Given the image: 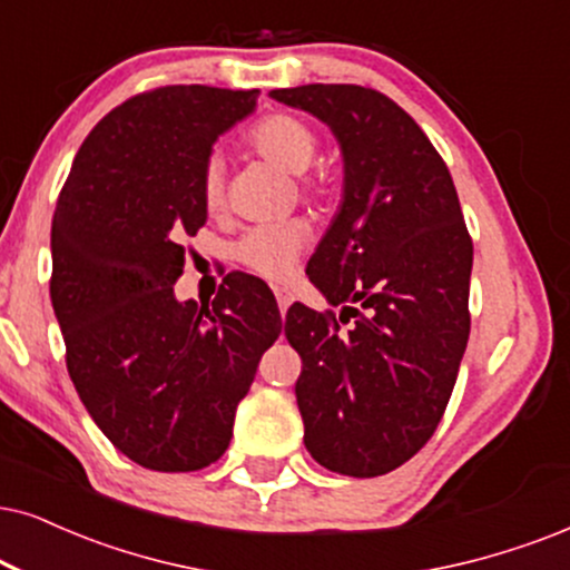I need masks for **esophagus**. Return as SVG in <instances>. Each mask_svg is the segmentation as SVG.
I'll use <instances>...</instances> for the list:
<instances>
[{
    "label": "esophagus",
    "mask_w": 570,
    "mask_h": 570,
    "mask_svg": "<svg viewBox=\"0 0 570 570\" xmlns=\"http://www.w3.org/2000/svg\"><path fill=\"white\" fill-rule=\"evenodd\" d=\"M273 294H276L278 309H281V315H284L286 309H289V305H292V292L289 289H273Z\"/></svg>",
    "instance_id": "1"
}]
</instances>
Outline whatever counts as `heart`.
<instances>
[{
	"mask_svg": "<svg viewBox=\"0 0 570 570\" xmlns=\"http://www.w3.org/2000/svg\"><path fill=\"white\" fill-rule=\"evenodd\" d=\"M247 144L257 155L276 163L278 168L292 173V176H302V173L313 168L321 149L318 134L305 120L289 112H273L257 120L249 128ZM307 189L321 191L323 186L318 181H307ZM202 199H205L207 210L213 213L220 210L223 202H226V160L218 153L207 157L205 168H202ZM307 244V223H268V226H257L242 236L239 244H236V261L265 278L284 281L297 268Z\"/></svg>",
	"mask_w": 570,
	"mask_h": 570,
	"instance_id": "b5f03b06",
	"label": "heart"
}]
</instances>
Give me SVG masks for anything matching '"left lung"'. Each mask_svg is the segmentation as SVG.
Listing matches in <instances>:
<instances>
[{"label":"left lung","instance_id":"obj_1","mask_svg":"<svg viewBox=\"0 0 570 570\" xmlns=\"http://www.w3.org/2000/svg\"><path fill=\"white\" fill-rule=\"evenodd\" d=\"M271 97L323 120L344 160L342 205L307 263L344 309L292 305L284 328L302 357L305 446L342 476H381L429 442L450 402L471 334L473 242L444 160L386 94L307 83Z\"/></svg>","mask_w":570,"mask_h":570}]
</instances>
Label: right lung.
<instances>
[{"label": "right lung", "instance_id": "obj_1", "mask_svg": "<svg viewBox=\"0 0 570 570\" xmlns=\"http://www.w3.org/2000/svg\"><path fill=\"white\" fill-rule=\"evenodd\" d=\"M257 94H136L86 136L57 199L49 294L70 381L102 434L149 471H199L226 452L281 334L252 278L228 273L210 307L173 294L184 239L207 220L202 168Z\"/></svg>", "mask_w": 570, "mask_h": 570}]
</instances>
